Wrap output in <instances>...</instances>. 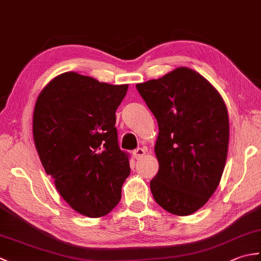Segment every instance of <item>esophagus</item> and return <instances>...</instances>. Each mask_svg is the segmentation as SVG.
<instances>
[{
	"label": "esophagus",
	"instance_id": "1",
	"mask_svg": "<svg viewBox=\"0 0 261 261\" xmlns=\"http://www.w3.org/2000/svg\"><path fill=\"white\" fill-rule=\"evenodd\" d=\"M145 154H146V151H145V149H142V148H137L134 151V156L136 159H140L145 156Z\"/></svg>",
	"mask_w": 261,
	"mask_h": 261
}]
</instances>
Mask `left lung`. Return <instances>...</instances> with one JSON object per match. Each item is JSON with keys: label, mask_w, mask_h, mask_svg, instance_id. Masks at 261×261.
I'll use <instances>...</instances> for the list:
<instances>
[{"label": "left lung", "mask_w": 261, "mask_h": 261, "mask_svg": "<svg viewBox=\"0 0 261 261\" xmlns=\"http://www.w3.org/2000/svg\"><path fill=\"white\" fill-rule=\"evenodd\" d=\"M136 87L159 126L152 196L167 212L190 215L213 195L223 174L230 131L225 103L207 80L187 67Z\"/></svg>", "instance_id": "left-lung-1"}]
</instances>
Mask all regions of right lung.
Listing matches in <instances>:
<instances>
[{
	"label": "right lung",
	"mask_w": 261,
	"mask_h": 261,
	"mask_svg": "<svg viewBox=\"0 0 261 261\" xmlns=\"http://www.w3.org/2000/svg\"><path fill=\"white\" fill-rule=\"evenodd\" d=\"M127 86L68 71L49 82L35 105L33 140L43 168L70 207L90 218L118 205L130 175L114 126Z\"/></svg>",
	"instance_id": "obj_1"
}]
</instances>
